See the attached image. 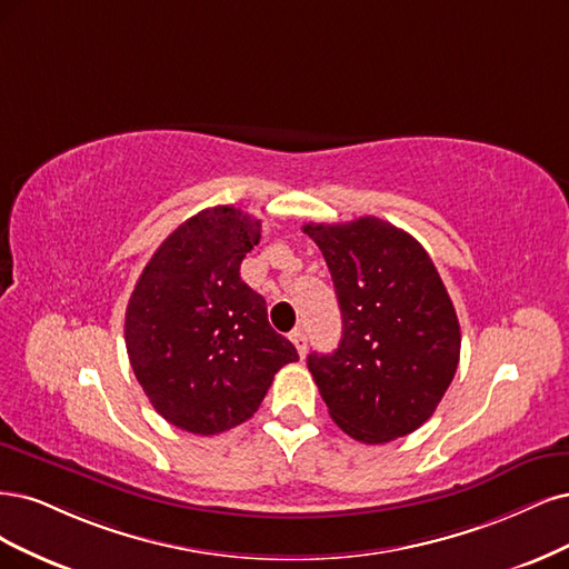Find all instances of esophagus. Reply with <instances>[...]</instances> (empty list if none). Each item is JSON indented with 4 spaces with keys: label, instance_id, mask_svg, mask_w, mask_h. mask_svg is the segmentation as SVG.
Masks as SVG:
<instances>
[{
    "label": "esophagus",
    "instance_id": "esophagus-1",
    "mask_svg": "<svg viewBox=\"0 0 569 569\" xmlns=\"http://www.w3.org/2000/svg\"><path fill=\"white\" fill-rule=\"evenodd\" d=\"M288 338L292 340V345H296L298 355H300V357H305V352H307V336H305L302 328H296V331H290V336H288Z\"/></svg>",
    "mask_w": 569,
    "mask_h": 569
}]
</instances>
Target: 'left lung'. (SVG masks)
Returning <instances> with one entry per match:
<instances>
[{
    "mask_svg": "<svg viewBox=\"0 0 569 569\" xmlns=\"http://www.w3.org/2000/svg\"><path fill=\"white\" fill-rule=\"evenodd\" d=\"M302 231L319 246L342 311L333 355L307 366L336 423L363 445L420 428L453 380L461 328L426 248L378 217Z\"/></svg>",
    "mask_w": 569,
    "mask_h": 569,
    "instance_id": "obj_1",
    "label": "left lung"
}]
</instances>
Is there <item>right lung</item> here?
Instances as JSON below:
<instances>
[{"instance_id":"1","label":"right lung","mask_w":569,"mask_h":569,"mask_svg":"<svg viewBox=\"0 0 569 569\" xmlns=\"http://www.w3.org/2000/svg\"><path fill=\"white\" fill-rule=\"evenodd\" d=\"M262 222L217 206L179 224L132 290L124 342L132 371L168 423L217 435L260 409L281 366L298 361L269 326L267 302L241 279Z\"/></svg>"}]
</instances>
